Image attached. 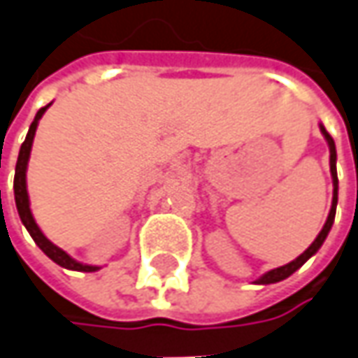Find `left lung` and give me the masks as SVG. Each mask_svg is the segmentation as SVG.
I'll return each mask as SVG.
<instances>
[{"instance_id": "obj_1", "label": "left lung", "mask_w": 358, "mask_h": 358, "mask_svg": "<svg viewBox=\"0 0 358 358\" xmlns=\"http://www.w3.org/2000/svg\"><path fill=\"white\" fill-rule=\"evenodd\" d=\"M321 132H323V136H325L327 144H329V152H331V158H329V164H331V176H333V203H331V212H329V216H327V222L323 229L319 231V236L315 238V241L305 250V252L297 257V259H293L291 264L287 265H281V267H275V269H271V271H267L265 275L257 279L255 283H259V285H269V283H278L281 279H287L291 273H295L299 267H301L311 255L319 252V248L323 245V241L329 236V231H331V226H333V222H335V212H337V200H339V178H337V150H335V141H333V136L329 134L325 130V127L321 124Z\"/></svg>"}]
</instances>
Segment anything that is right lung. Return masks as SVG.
I'll return each mask as SVG.
<instances>
[{
    "label": "right lung",
    "mask_w": 358,
    "mask_h": 358,
    "mask_svg": "<svg viewBox=\"0 0 358 358\" xmlns=\"http://www.w3.org/2000/svg\"><path fill=\"white\" fill-rule=\"evenodd\" d=\"M49 108V105L43 106L37 110V115L33 118L31 127H29V132L25 136V142L21 144V150H19L17 156V164H15V180H13V192H15V206H17L19 217L23 222V226L27 228V231L31 234V238L35 240V243L41 248V252L53 259L57 265L65 267V269H73V271H96L99 267L96 265H83L79 262H75L69 253H65L61 248H57L55 243L47 240L43 236V231L39 229V226L35 224L31 214V208H29V196H27V182H25V172H27V162H29V155H31V144L33 136H35V130H37V124H39V118L43 117V113Z\"/></svg>",
    "instance_id": "1"
}]
</instances>
